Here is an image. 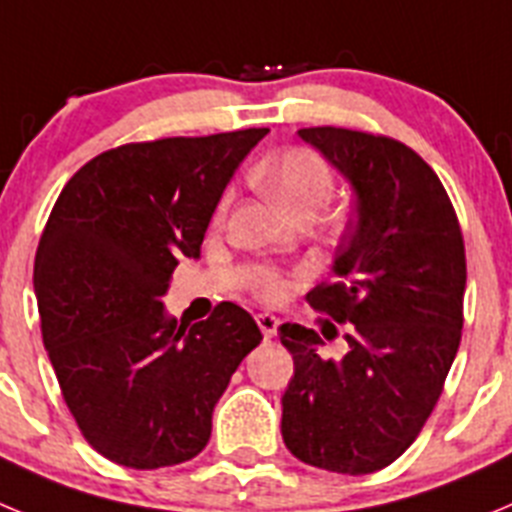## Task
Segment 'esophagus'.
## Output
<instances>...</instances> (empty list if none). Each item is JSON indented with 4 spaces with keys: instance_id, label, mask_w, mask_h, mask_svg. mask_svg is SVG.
<instances>
[{
    "instance_id": "1",
    "label": "esophagus",
    "mask_w": 512,
    "mask_h": 512,
    "mask_svg": "<svg viewBox=\"0 0 512 512\" xmlns=\"http://www.w3.org/2000/svg\"><path fill=\"white\" fill-rule=\"evenodd\" d=\"M256 323H259V328H261V333H264L266 341L277 336L279 320L274 318V315H269V312H259V315H256Z\"/></svg>"
}]
</instances>
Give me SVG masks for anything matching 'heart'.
<instances>
[{
  "label": "heart",
  "instance_id": "1",
  "mask_svg": "<svg viewBox=\"0 0 512 512\" xmlns=\"http://www.w3.org/2000/svg\"><path fill=\"white\" fill-rule=\"evenodd\" d=\"M253 179L284 207L292 217L315 215L333 194V171L325 158L310 148H289L279 156L269 158L253 171ZM230 197H223L217 207V217H223ZM253 292L266 302L282 300L287 282L274 269H261L253 277Z\"/></svg>",
  "mask_w": 512,
  "mask_h": 512
}]
</instances>
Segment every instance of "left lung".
Listing matches in <instances>:
<instances>
[{"instance_id":"left-lung-1","label":"left lung","mask_w":512,"mask_h":512,"mask_svg":"<svg viewBox=\"0 0 512 512\" xmlns=\"http://www.w3.org/2000/svg\"><path fill=\"white\" fill-rule=\"evenodd\" d=\"M354 189V220L333 282L307 302L346 323L348 351L328 359L315 330L279 328L295 359L282 438L310 467L372 474L390 467L436 408L464 325L467 256L436 171L405 143L346 128H302ZM325 328H336L325 320ZM323 328V336H325Z\"/></svg>"}]
</instances>
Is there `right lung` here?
Wrapping results in <instances>:
<instances>
[{
    "mask_svg": "<svg viewBox=\"0 0 512 512\" xmlns=\"http://www.w3.org/2000/svg\"><path fill=\"white\" fill-rule=\"evenodd\" d=\"M266 133L125 143L58 194L35 253L40 330L63 400L104 459L130 469L194 459L230 377L261 343L233 302L187 328L161 297L179 259L200 256L230 176Z\"/></svg>",
    "mask_w": 512,
    "mask_h": 512,
    "instance_id": "1",
    "label": "right lung"
}]
</instances>
